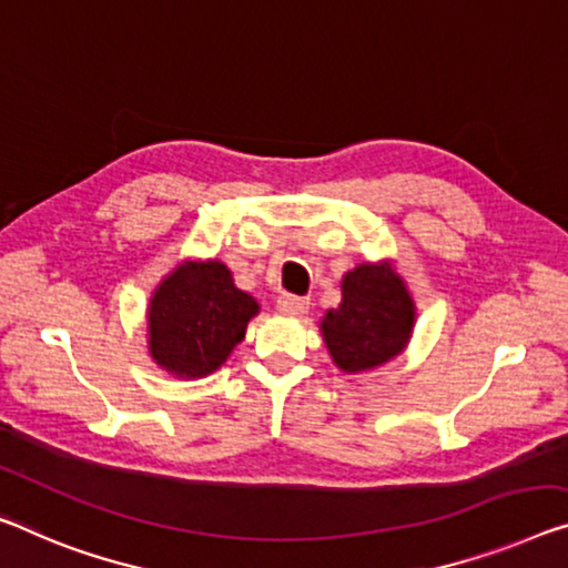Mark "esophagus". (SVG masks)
<instances>
[{"mask_svg": "<svg viewBox=\"0 0 568 568\" xmlns=\"http://www.w3.org/2000/svg\"><path fill=\"white\" fill-rule=\"evenodd\" d=\"M276 310L282 314H294V317H302V314H307L310 310V300H304V296H278L276 302Z\"/></svg>", "mask_w": 568, "mask_h": 568, "instance_id": "34e87169", "label": "esophagus"}]
</instances>
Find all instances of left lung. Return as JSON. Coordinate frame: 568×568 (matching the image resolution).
I'll use <instances>...</instances> for the list:
<instances>
[{"label":"left lung","instance_id":"8db88e82","mask_svg":"<svg viewBox=\"0 0 568 568\" xmlns=\"http://www.w3.org/2000/svg\"><path fill=\"white\" fill-rule=\"evenodd\" d=\"M343 302L320 320L327 353L343 373H365L406 351L416 304L394 261H365L339 282Z\"/></svg>","mask_w":568,"mask_h":568}]
</instances>
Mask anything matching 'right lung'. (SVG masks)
Masks as SVG:
<instances>
[{
    "instance_id": "add662e5",
    "label": "right lung",
    "mask_w": 568,
    "mask_h": 568,
    "mask_svg": "<svg viewBox=\"0 0 568 568\" xmlns=\"http://www.w3.org/2000/svg\"><path fill=\"white\" fill-rule=\"evenodd\" d=\"M258 310L223 261L185 258L150 296L146 347L174 378H205L229 361Z\"/></svg>"
}]
</instances>
